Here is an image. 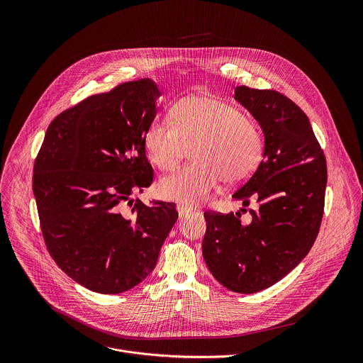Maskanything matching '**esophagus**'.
I'll return each instance as SVG.
<instances>
[{
	"label": "esophagus",
	"instance_id": "1",
	"mask_svg": "<svg viewBox=\"0 0 363 363\" xmlns=\"http://www.w3.org/2000/svg\"><path fill=\"white\" fill-rule=\"evenodd\" d=\"M177 212H179V216L182 218V216H186V215H189L193 209L190 207H187V206H183V204H177Z\"/></svg>",
	"mask_w": 363,
	"mask_h": 363
}]
</instances>
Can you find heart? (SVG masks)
I'll return each instance as SVG.
<instances>
[{
  "instance_id": "b5f03b06",
  "label": "heart",
  "mask_w": 363,
  "mask_h": 363,
  "mask_svg": "<svg viewBox=\"0 0 363 363\" xmlns=\"http://www.w3.org/2000/svg\"><path fill=\"white\" fill-rule=\"evenodd\" d=\"M170 120H156L145 131L144 143L151 162L163 172L174 170L193 147L196 163L159 183L163 199L196 206L209 199L220 180L235 186L246 182L264 154L259 127L235 104L207 95L179 99Z\"/></svg>"
}]
</instances>
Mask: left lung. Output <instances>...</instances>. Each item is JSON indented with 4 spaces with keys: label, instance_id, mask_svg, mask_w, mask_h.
I'll return each instance as SVG.
<instances>
[{
    "label": "left lung",
    "instance_id": "left-lung-1",
    "mask_svg": "<svg viewBox=\"0 0 363 363\" xmlns=\"http://www.w3.org/2000/svg\"><path fill=\"white\" fill-rule=\"evenodd\" d=\"M235 99L259 121L264 154L253 176L232 196L252 220L207 211L203 257L229 291L256 294L277 284L308 256L317 238L327 164L303 110L279 92L235 88ZM243 212V208L240 209Z\"/></svg>",
    "mask_w": 363,
    "mask_h": 363
}]
</instances>
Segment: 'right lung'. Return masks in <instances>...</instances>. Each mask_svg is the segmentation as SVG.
<instances>
[{
    "label": "right lung",
    "mask_w": 363,
    "mask_h": 363,
    "mask_svg": "<svg viewBox=\"0 0 363 363\" xmlns=\"http://www.w3.org/2000/svg\"><path fill=\"white\" fill-rule=\"evenodd\" d=\"M159 96L144 78L86 98L52 120L35 160L48 250L68 277L98 294L144 281L179 218L173 203L131 200L154 180L144 137Z\"/></svg>",
    "instance_id": "right-lung-1"
}]
</instances>
